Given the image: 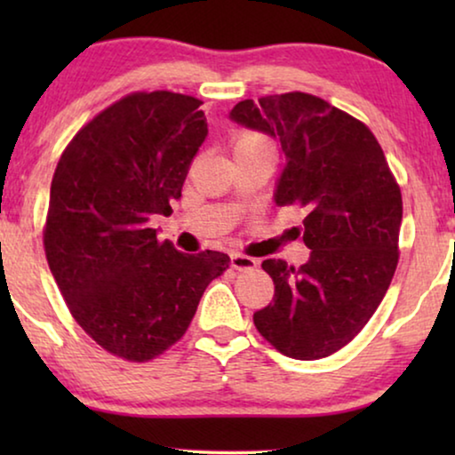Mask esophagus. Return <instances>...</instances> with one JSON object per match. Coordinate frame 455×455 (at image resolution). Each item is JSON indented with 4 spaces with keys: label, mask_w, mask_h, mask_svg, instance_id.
Returning <instances> with one entry per match:
<instances>
[{
    "label": "esophagus",
    "mask_w": 455,
    "mask_h": 455,
    "mask_svg": "<svg viewBox=\"0 0 455 455\" xmlns=\"http://www.w3.org/2000/svg\"><path fill=\"white\" fill-rule=\"evenodd\" d=\"M229 263H232V269H235V271H252V269H257V265H259L257 260L251 257H244V254H232Z\"/></svg>",
    "instance_id": "34e87169"
}]
</instances>
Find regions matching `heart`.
Segmentation results:
<instances>
[{
    "label": "heart",
    "mask_w": 455,
    "mask_h": 455,
    "mask_svg": "<svg viewBox=\"0 0 455 455\" xmlns=\"http://www.w3.org/2000/svg\"><path fill=\"white\" fill-rule=\"evenodd\" d=\"M232 151L235 159L251 157V155H275V145L267 134L254 130H235L232 134Z\"/></svg>",
    "instance_id": "1"
}]
</instances>
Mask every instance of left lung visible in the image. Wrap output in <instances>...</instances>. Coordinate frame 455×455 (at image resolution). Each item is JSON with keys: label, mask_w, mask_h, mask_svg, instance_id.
<instances>
[{"label": "left lung", "mask_w": 455, "mask_h": 455, "mask_svg": "<svg viewBox=\"0 0 455 455\" xmlns=\"http://www.w3.org/2000/svg\"><path fill=\"white\" fill-rule=\"evenodd\" d=\"M232 120L282 142L288 165L277 207L304 209L300 267L263 260L275 285L254 327L296 360H319L363 331L394 279L400 259L402 190L364 122L308 92L244 99Z\"/></svg>", "instance_id": "left-lung-1"}]
</instances>
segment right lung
Returning a JSON list of instances; mask_svg holds the SVG:
<instances>
[{
    "mask_svg": "<svg viewBox=\"0 0 455 455\" xmlns=\"http://www.w3.org/2000/svg\"><path fill=\"white\" fill-rule=\"evenodd\" d=\"M196 97L136 91L74 134L52 180L43 246L66 307L105 352L148 363L182 339L223 252L159 242L207 136Z\"/></svg>",
    "mask_w": 455,
    "mask_h": 455,
    "instance_id": "add662e5",
    "label": "right lung"
}]
</instances>
